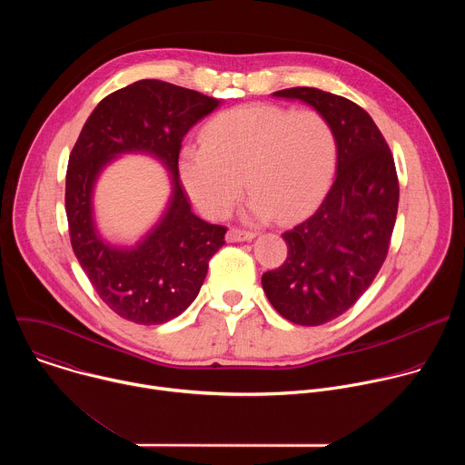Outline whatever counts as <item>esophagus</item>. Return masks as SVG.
Wrapping results in <instances>:
<instances>
[{
    "label": "esophagus",
    "mask_w": 465,
    "mask_h": 465,
    "mask_svg": "<svg viewBox=\"0 0 465 465\" xmlns=\"http://www.w3.org/2000/svg\"><path fill=\"white\" fill-rule=\"evenodd\" d=\"M255 237V233L252 232H244V230H237V228H230L226 233V241L228 242H244V241H252Z\"/></svg>",
    "instance_id": "esophagus-1"
}]
</instances>
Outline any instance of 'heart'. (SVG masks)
Segmentation results:
<instances>
[{
    "instance_id": "heart-1",
    "label": "heart",
    "mask_w": 465,
    "mask_h": 465,
    "mask_svg": "<svg viewBox=\"0 0 465 465\" xmlns=\"http://www.w3.org/2000/svg\"><path fill=\"white\" fill-rule=\"evenodd\" d=\"M339 145L331 123L314 110L244 104L215 115L201 143L178 156L182 183L194 206L212 219L230 213L246 185L244 217L255 223L298 219L325 194Z\"/></svg>"
}]
</instances>
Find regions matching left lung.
<instances>
[{
  "instance_id": "8db88e82",
  "label": "left lung",
  "mask_w": 465,
  "mask_h": 465,
  "mask_svg": "<svg viewBox=\"0 0 465 465\" xmlns=\"http://www.w3.org/2000/svg\"><path fill=\"white\" fill-rule=\"evenodd\" d=\"M272 95L312 106L337 136L333 185L314 215L283 233L285 262L261 278L264 294L283 318L322 325L346 312L381 271L397 217L400 182L388 143L359 104L307 86Z\"/></svg>"
}]
</instances>
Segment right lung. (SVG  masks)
<instances>
[{"label": "right lung", "instance_id": "add662e5", "mask_svg": "<svg viewBox=\"0 0 465 465\" xmlns=\"http://www.w3.org/2000/svg\"><path fill=\"white\" fill-rule=\"evenodd\" d=\"M221 101L143 79L104 97L86 119L65 173V215L74 252L101 300L134 323H163L182 314L201 291L208 261L226 228L198 219L178 174L182 140ZM121 153H149L172 174L163 215L136 236H112L93 210L100 171Z\"/></svg>", "mask_w": 465, "mask_h": 465}]
</instances>
